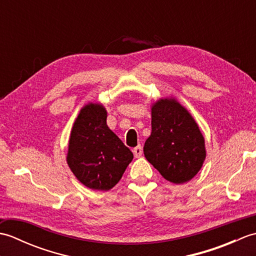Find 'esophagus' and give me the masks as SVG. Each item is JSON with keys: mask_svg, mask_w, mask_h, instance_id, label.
I'll return each instance as SVG.
<instances>
[{"mask_svg": "<svg viewBox=\"0 0 256 256\" xmlns=\"http://www.w3.org/2000/svg\"><path fill=\"white\" fill-rule=\"evenodd\" d=\"M133 153H134V156L136 157V158H138V157L142 156V153H143V150L142 148H140V145L136 146V148H133Z\"/></svg>", "mask_w": 256, "mask_h": 256, "instance_id": "1", "label": "esophagus"}]
</instances>
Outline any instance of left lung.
<instances>
[{
	"label": "left lung",
	"instance_id": "obj_1",
	"mask_svg": "<svg viewBox=\"0 0 256 256\" xmlns=\"http://www.w3.org/2000/svg\"><path fill=\"white\" fill-rule=\"evenodd\" d=\"M144 155L166 180L180 184L197 175L206 160L204 138L192 114L175 96L152 103V133Z\"/></svg>",
	"mask_w": 256,
	"mask_h": 256
}]
</instances>
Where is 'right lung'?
I'll list each match as a JSON object with an SVG mask.
<instances>
[{
  "mask_svg": "<svg viewBox=\"0 0 256 256\" xmlns=\"http://www.w3.org/2000/svg\"><path fill=\"white\" fill-rule=\"evenodd\" d=\"M102 103L84 106L70 132L67 164L86 187L100 192L112 189L122 178L133 153L106 124Z\"/></svg>",
  "mask_w": 256,
  "mask_h": 256,
  "instance_id": "1",
  "label": "right lung"
}]
</instances>
